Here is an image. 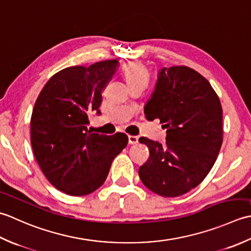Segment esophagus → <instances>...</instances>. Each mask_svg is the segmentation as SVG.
Returning <instances> with one entry per match:
<instances>
[{"mask_svg":"<svg viewBox=\"0 0 251 251\" xmlns=\"http://www.w3.org/2000/svg\"><path fill=\"white\" fill-rule=\"evenodd\" d=\"M129 144H136L137 142H139V137L134 136V135H129Z\"/></svg>","mask_w":251,"mask_h":251,"instance_id":"obj_1","label":"esophagus"}]
</instances>
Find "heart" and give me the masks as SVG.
Masks as SVG:
<instances>
[{
	"label": "heart",
	"instance_id": "1",
	"mask_svg": "<svg viewBox=\"0 0 251 251\" xmlns=\"http://www.w3.org/2000/svg\"><path fill=\"white\" fill-rule=\"evenodd\" d=\"M124 76L130 88L136 85L146 86L150 81V70L144 64L132 61L125 66Z\"/></svg>",
	"mask_w": 251,
	"mask_h": 251
}]
</instances>
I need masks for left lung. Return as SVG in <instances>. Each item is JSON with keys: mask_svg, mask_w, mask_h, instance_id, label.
<instances>
[{"mask_svg": "<svg viewBox=\"0 0 251 251\" xmlns=\"http://www.w3.org/2000/svg\"><path fill=\"white\" fill-rule=\"evenodd\" d=\"M147 120L167 129L165 144L140 137L150 157L139 169L143 184L158 195L177 197L201 184L223 142L222 106L209 81L186 66L159 71L144 108Z\"/></svg>", "mask_w": 251, "mask_h": 251, "instance_id": "8db88e82", "label": "left lung"}]
</instances>
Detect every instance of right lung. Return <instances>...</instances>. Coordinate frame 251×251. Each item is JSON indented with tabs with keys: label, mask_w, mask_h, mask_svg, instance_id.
<instances>
[{
	"label": "right lung",
	"mask_w": 251,
	"mask_h": 251,
	"mask_svg": "<svg viewBox=\"0 0 251 251\" xmlns=\"http://www.w3.org/2000/svg\"><path fill=\"white\" fill-rule=\"evenodd\" d=\"M119 61L103 60L56 73L40 92L30 120L33 155L54 187L84 196L104 184L114 158L127 144L125 133L104 135L88 129L100 114L101 93Z\"/></svg>",
	"instance_id": "right-lung-1"
}]
</instances>
